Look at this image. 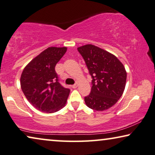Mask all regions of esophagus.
I'll return each mask as SVG.
<instances>
[{
	"label": "esophagus",
	"instance_id": "34e87169",
	"mask_svg": "<svg viewBox=\"0 0 155 155\" xmlns=\"http://www.w3.org/2000/svg\"><path fill=\"white\" fill-rule=\"evenodd\" d=\"M71 87H72L73 88H77V87H78V84H75L74 85H73V86H71Z\"/></svg>",
	"mask_w": 155,
	"mask_h": 155
}]
</instances>
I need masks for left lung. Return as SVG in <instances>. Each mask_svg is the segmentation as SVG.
Wrapping results in <instances>:
<instances>
[{
    "instance_id": "8db88e82",
    "label": "left lung",
    "mask_w": 155,
    "mask_h": 155,
    "mask_svg": "<svg viewBox=\"0 0 155 155\" xmlns=\"http://www.w3.org/2000/svg\"><path fill=\"white\" fill-rule=\"evenodd\" d=\"M91 77V93L84 97L86 104L96 111L108 110L123 94L126 86L125 67L113 54L91 44L78 47Z\"/></svg>"
}]
</instances>
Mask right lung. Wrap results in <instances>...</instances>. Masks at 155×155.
<instances>
[{
    "label": "right lung",
    "instance_id": "right-lung-1",
    "mask_svg": "<svg viewBox=\"0 0 155 155\" xmlns=\"http://www.w3.org/2000/svg\"><path fill=\"white\" fill-rule=\"evenodd\" d=\"M67 49L48 48L34 58L21 73V90L28 101L41 112H56L66 104L70 90L58 82L55 67Z\"/></svg>",
    "mask_w": 155,
    "mask_h": 155
}]
</instances>
